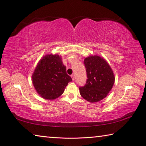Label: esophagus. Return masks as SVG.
Masks as SVG:
<instances>
[{
    "label": "esophagus",
    "instance_id": "34e87169",
    "mask_svg": "<svg viewBox=\"0 0 146 146\" xmlns=\"http://www.w3.org/2000/svg\"><path fill=\"white\" fill-rule=\"evenodd\" d=\"M71 78H72V80H75V75H71Z\"/></svg>",
    "mask_w": 146,
    "mask_h": 146
}]
</instances>
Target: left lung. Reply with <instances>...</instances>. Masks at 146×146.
<instances>
[{
  "label": "left lung",
  "instance_id": "1",
  "mask_svg": "<svg viewBox=\"0 0 146 146\" xmlns=\"http://www.w3.org/2000/svg\"><path fill=\"white\" fill-rule=\"evenodd\" d=\"M84 64L88 79L86 84L79 88L80 94L91 103L100 101L107 97L113 87V71L106 60L97 55L86 58Z\"/></svg>",
  "mask_w": 146,
  "mask_h": 146
}]
</instances>
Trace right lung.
Here are the masks:
<instances>
[{
  "label": "right lung",
  "mask_w": 146,
  "mask_h": 146,
  "mask_svg": "<svg viewBox=\"0 0 146 146\" xmlns=\"http://www.w3.org/2000/svg\"><path fill=\"white\" fill-rule=\"evenodd\" d=\"M33 83L38 94L46 100H54L63 94L72 79L66 73L61 58L49 54L43 57L32 76Z\"/></svg>",
  "instance_id": "1"
}]
</instances>
